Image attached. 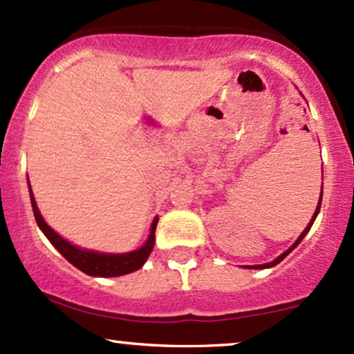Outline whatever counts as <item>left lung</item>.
Segmentation results:
<instances>
[{
    "mask_svg": "<svg viewBox=\"0 0 354 354\" xmlns=\"http://www.w3.org/2000/svg\"><path fill=\"white\" fill-rule=\"evenodd\" d=\"M321 198H323V188H321ZM319 206H321V200H319V203H318V208H316V211H315V214H313L311 221H310V223H308L306 230H304V231H303V233H301V234H299V238H298V239H296V243H295V245H293V246H291V248H290V250H288V251H284V253H283L281 256H278V258H276V259H274V261H271V263H266V265H256V266H250V268H254V270H259V268H271V266H276V265H278V263H281V261H283V259H284V258H286V256H288V254H290V253H291V251H293V250H295V248L299 245V243H301V239H303L304 236H306V233H308V231H310V230H311L313 223H315V219H316V216H318V213H319Z\"/></svg>",
    "mask_w": 354,
    "mask_h": 354,
    "instance_id": "obj_1",
    "label": "left lung"
}]
</instances>
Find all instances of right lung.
<instances>
[{"label": "right lung", "mask_w": 354, "mask_h": 354, "mask_svg": "<svg viewBox=\"0 0 354 354\" xmlns=\"http://www.w3.org/2000/svg\"><path fill=\"white\" fill-rule=\"evenodd\" d=\"M30 196H31V206H33L36 223H38L39 228H41L43 233L46 234V238L50 239L51 245L55 246L73 266H76L78 270L83 271V273H86L89 276H101V278H111V276L128 274L131 273V271L140 270V268L145 265L146 259H148L149 253H151L154 246V230H156L158 218H154L148 241H146L140 250L131 251V253H124V254L96 253V251L80 250V248L73 246L71 243L66 241V239L61 238L56 231H53L50 226L44 223L41 214H39V209L38 206H36L33 193H31V186H30Z\"/></svg>", "instance_id": "obj_1"}]
</instances>
